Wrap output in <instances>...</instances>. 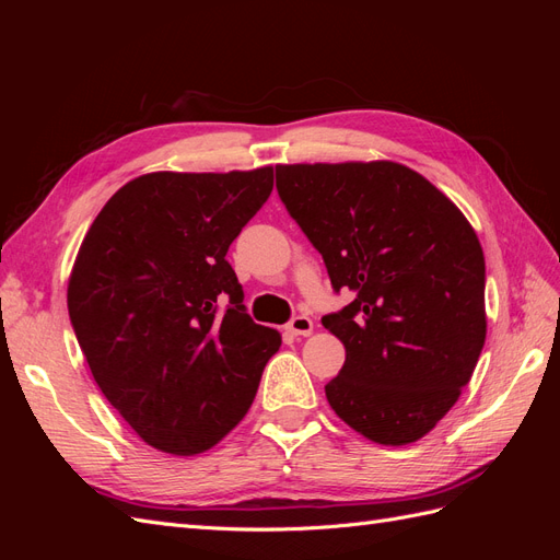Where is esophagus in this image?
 Masks as SVG:
<instances>
[{
    "label": "esophagus",
    "instance_id": "esophagus-1",
    "mask_svg": "<svg viewBox=\"0 0 560 560\" xmlns=\"http://www.w3.org/2000/svg\"><path fill=\"white\" fill-rule=\"evenodd\" d=\"M287 331L292 336H311L313 334V319L306 315H296L290 325H287Z\"/></svg>",
    "mask_w": 560,
    "mask_h": 560
}]
</instances>
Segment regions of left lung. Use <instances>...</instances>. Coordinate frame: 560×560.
Returning a JSON list of instances; mask_svg holds the SVG:
<instances>
[{
    "label": "left lung",
    "mask_w": 560,
    "mask_h": 560,
    "mask_svg": "<svg viewBox=\"0 0 560 560\" xmlns=\"http://www.w3.org/2000/svg\"><path fill=\"white\" fill-rule=\"evenodd\" d=\"M278 194L352 303L322 317L346 348L325 385L369 442L406 446L463 395L486 341V261L467 217L395 161L276 165Z\"/></svg>",
    "instance_id": "8db88e82"
}]
</instances>
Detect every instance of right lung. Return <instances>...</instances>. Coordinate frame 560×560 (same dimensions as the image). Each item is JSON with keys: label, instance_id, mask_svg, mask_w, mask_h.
<instances>
[{"label": "right lung", "instance_id": "right-lung-1", "mask_svg": "<svg viewBox=\"0 0 560 560\" xmlns=\"http://www.w3.org/2000/svg\"><path fill=\"white\" fill-rule=\"evenodd\" d=\"M270 191L273 165L147 173L83 235L67 282L77 341L107 401L161 453L189 457L222 442L280 350V331L245 313L226 261Z\"/></svg>", "mask_w": 560, "mask_h": 560}]
</instances>
